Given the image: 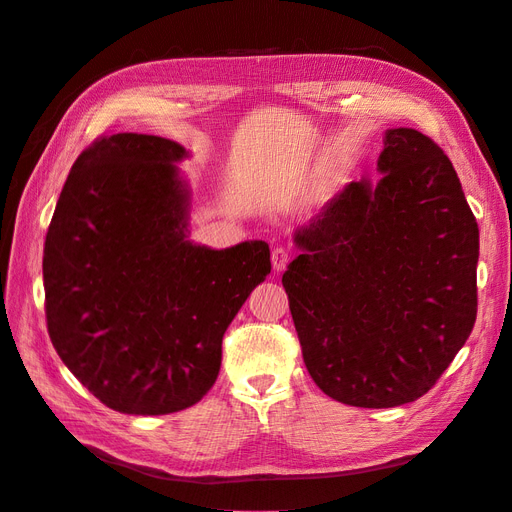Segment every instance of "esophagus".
<instances>
[{
	"label": "esophagus",
	"mask_w": 512,
	"mask_h": 512,
	"mask_svg": "<svg viewBox=\"0 0 512 512\" xmlns=\"http://www.w3.org/2000/svg\"><path fill=\"white\" fill-rule=\"evenodd\" d=\"M288 260H290L288 250H284V247H273L271 262H273V269L275 271H284L286 265H288Z\"/></svg>",
	"instance_id": "esophagus-1"
}]
</instances>
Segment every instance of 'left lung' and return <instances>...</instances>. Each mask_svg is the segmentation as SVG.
Returning a JSON list of instances; mask_svg holds the SVG:
<instances>
[{"label": "left lung", "mask_w": 512, "mask_h": 512, "mask_svg": "<svg viewBox=\"0 0 512 512\" xmlns=\"http://www.w3.org/2000/svg\"><path fill=\"white\" fill-rule=\"evenodd\" d=\"M380 179L352 181L294 232L282 284L318 389L356 408L423 397L476 320L478 224L446 153L386 130Z\"/></svg>", "instance_id": "1"}]
</instances>
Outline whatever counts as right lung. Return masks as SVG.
I'll use <instances>...</instances> for the list:
<instances>
[{"label":"right lung","instance_id":"obj_1","mask_svg":"<svg viewBox=\"0 0 512 512\" xmlns=\"http://www.w3.org/2000/svg\"><path fill=\"white\" fill-rule=\"evenodd\" d=\"M183 158L162 136L96 138L46 232L51 342L76 380L123 414H170L203 399L228 324L271 273L265 241L211 250L188 239Z\"/></svg>","mask_w":512,"mask_h":512}]
</instances>
